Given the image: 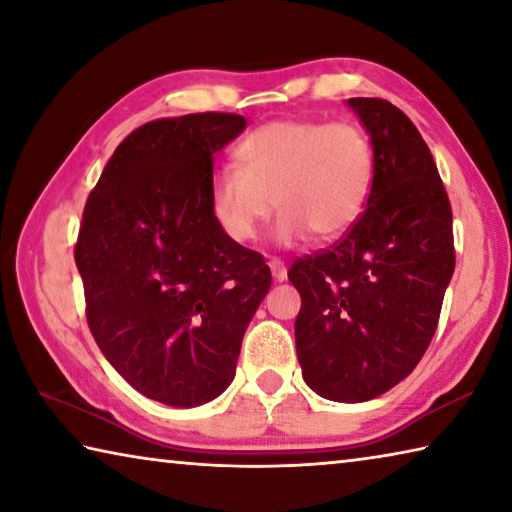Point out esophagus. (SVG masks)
<instances>
[{
	"mask_svg": "<svg viewBox=\"0 0 512 512\" xmlns=\"http://www.w3.org/2000/svg\"><path fill=\"white\" fill-rule=\"evenodd\" d=\"M268 268H271L275 282L287 280V266H284L282 259H271V262H268Z\"/></svg>",
	"mask_w": 512,
	"mask_h": 512,
	"instance_id": "obj_1",
	"label": "esophagus"
}]
</instances>
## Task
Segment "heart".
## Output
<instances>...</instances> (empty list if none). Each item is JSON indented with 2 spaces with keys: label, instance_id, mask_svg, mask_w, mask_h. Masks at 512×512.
<instances>
[{
  "label": "heart",
  "instance_id": "b5f03b06",
  "mask_svg": "<svg viewBox=\"0 0 512 512\" xmlns=\"http://www.w3.org/2000/svg\"><path fill=\"white\" fill-rule=\"evenodd\" d=\"M235 167L214 173L207 194L225 237L237 244L257 239L275 203L282 244H293L305 232L316 241H332L366 210L375 149L368 133L350 121L282 119L239 142Z\"/></svg>",
  "mask_w": 512,
  "mask_h": 512
}]
</instances>
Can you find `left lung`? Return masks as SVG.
<instances>
[{
    "instance_id": "obj_1",
    "label": "left lung",
    "mask_w": 512,
    "mask_h": 512,
    "mask_svg": "<svg viewBox=\"0 0 512 512\" xmlns=\"http://www.w3.org/2000/svg\"><path fill=\"white\" fill-rule=\"evenodd\" d=\"M375 149L359 221L332 248L298 259L302 379L332 402H368L418 366L454 275L452 205L418 128L384 99H348Z\"/></svg>"
}]
</instances>
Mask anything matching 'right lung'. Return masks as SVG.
Instances as JSON below:
<instances>
[{"instance_id":"add662e5","label":"right lung","mask_w":512,"mask_h":512,"mask_svg":"<svg viewBox=\"0 0 512 512\" xmlns=\"http://www.w3.org/2000/svg\"><path fill=\"white\" fill-rule=\"evenodd\" d=\"M230 112L155 119L121 142L85 203L74 259L94 341L135 391L192 409L235 379L271 287L264 257L223 235L207 203Z\"/></svg>"}]
</instances>
